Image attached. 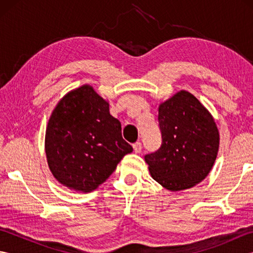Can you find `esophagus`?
I'll use <instances>...</instances> for the list:
<instances>
[{"label": "esophagus", "instance_id": "esophagus-1", "mask_svg": "<svg viewBox=\"0 0 253 253\" xmlns=\"http://www.w3.org/2000/svg\"><path fill=\"white\" fill-rule=\"evenodd\" d=\"M132 148H133V151H135L136 153H139V152L141 151V148H142L141 142H139V141L135 142V143L132 144Z\"/></svg>", "mask_w": 253, "mask_h": 253}]
</instances>
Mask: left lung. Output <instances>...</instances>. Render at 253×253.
Returning a JSON list of instances; mask_svg holds the SVG:
<instances>
[{
	"label": "left lung",
	"instance_id": "1",
	"mask_svg": "<svg viewBox=\"0 0 253 253\" xmlns=\"http://www.w3.org/2000/svg\"><path fill=\"white\" fill-rule=\"evenodd\" d=\"M162 144L144 155L152 178L170 191L201 182L215 162L219 132L206 106L195 95L180 90L159 105Z\"/></svg>",
	"mask_w": 253,
	"mask_h": 253
}]
</instances>
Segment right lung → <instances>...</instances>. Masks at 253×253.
Here are the masks:
<instances>
[{
  "label": "right lung",
  "mask_w": 253,
  "mask_h": 253,
  "mask_svg": "<svg viewBox=\"0 0 253 253\" xmlns=\"http://www.w3.org/2000/svg\"><path fill=\"white\" fill-rule=\"evenodd\" d=\"M47 165L69 189L90 192L116 169L132 147L122 137V125L110 114L109 102L84 84L58 101L45 130Z\"/></svg>",
  "instance_id": "1"
}]
</instances>
